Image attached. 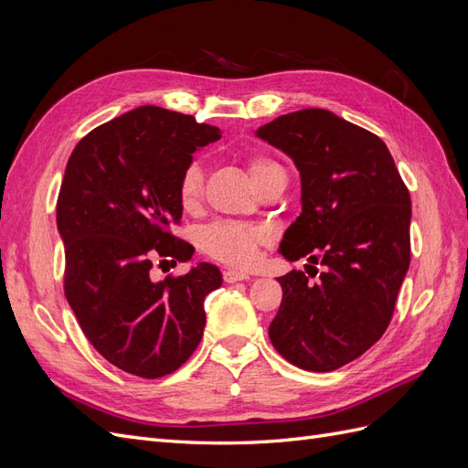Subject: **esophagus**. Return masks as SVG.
<instances>
[{
  "label": "esophagus",
  "instance_id": "obj_1",
  "mask_svg": "<svg viewBox=\"0 0 468 468\" xmlns=\"http://www.w3.org/2000/svg\"><path fill=\"white\" fill-rule=\"evenodd\" d=\"M250 275L242 273V271H234V269H229V271H224V281L226 282H238V281H248Z\"/></svg>",
  "mask_w": 468,
  "mask_h": 468
}]
</instances>
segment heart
Returning <instances> with one entry per match:
<instances>
[{
  "label": "heart",
  "instance_id": "b5f03b06",
  "mask_svg": "<svg viewBox=\"0 0 468 468\" xmlns=\"http://www.w3.org/2000/svg\"><path fill=\"white\" fill-rule=\"evenodd\" d=\"M253 186L261 189L269 179L282 176L285 169L265 154H251L246 160ZM205 197V172L199 162H191L181 172L177 199L186 212H195ZM269 232L261 226L246 222H215L201 232V246L210 258L232 267H250L256 263L260 250L269 244Z\"/></svg>",
  "mask_w": 468,
  "mask_h": 468
}]
</instances>
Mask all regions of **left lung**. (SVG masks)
Returning <instances> with one entry per match:
<instances>
[{
  "label": "left lung",
  "mask_w": 468,
  "mask_h": 468,
  "mask_svg": "<svg viewBox=\"0 0 468 468\" xmlns=\"http://www.w3.org/2000/svg\"><path fill=\"white\" fill-rule=\"evenodd\" d=\"M256 134L301 172L303 212L279 251L324 265L314 285L294 269L279 277L282 301L269 339L304 371H335L377 344L392 320L410 267L408 187L377 134L325 109L281 115Z\"/></svg>",
  "instance_id": "obj_1"
}]
</instances>
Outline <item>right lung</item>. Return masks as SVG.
Segmentation results:
<instances>
[{
  "mask_svg": "<svg viewBox=\"0 0 468 468\" xmlns=\"http://www.w3.org/2000/svg\"><path fill=\"white\" fill-rule=\"evenodd\" d=\"M218 138L217 126L144 105L97 126L69 155L56 203L64 294L90 344L124 373H174L201 342L218 267L164 281L150 273L155 260H191L195 248L172 232L183 210L177 183L193 152Z\"/></svg>",
  "mask_w": 468,
  "mask_h": 468,
  "instance_id": "right-lung-1",
  "label": "right lung"
}]
</instances>
